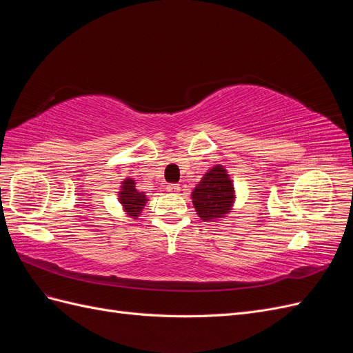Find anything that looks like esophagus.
Listing matches in <instances>:
<instances>
[{
    "instance_id": "esophagus-1",
    "label": "esophagus",
    "mask_w": 353,
    "mask_h": 353,
    "mask_svg": "<svg viewBox=\"0 0 353 353\" xmlns=\"http://www.w3.org/2000/svg\"><path fill=\"white\" fill-rule=\"evenodd\" d=\"M168 191L169 193H178V191H181V187L179 184H170L168 185Z\"/></svg>"
}]
</instances>
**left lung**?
Here are the masks:
<instances>
[{
	"label": "left lung",
	"instance_id": "8db88e82",
	"mask_svg": "<svg viewBox=\"0 0 353 353\" xmlns=\"http://www.w3.org/2000/svg\"><path fill=\"white\" fill-rule=\"evenodd\" d=\"M191 200L200 219L215 222L225 218L236 203V188L228 170L222 165L212 166L194 187Z\"/></svg>",
	"mask_w": 353,
	"mask_h": 353
}]
</instances>
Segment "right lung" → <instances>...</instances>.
I'll use <instances>...</instances> for the list:
<instances>
[{"instance_id":"right-lung-1","label":"right lung","mask_w":353,"mask_h":353,"mask_svg":"<svg viewBox=\"0 0 353 353\" xmlns=\"http://www.w3.org/2000/svg\"><path fill=\"white\" fill-rule=\"evenodd\" d=\"M135 184L134 178L126 176L121 183L119 191H117V200H119L122 210L128 216L138 219L148 201V197L145 196V191H140Z\"/></svg>"}]
</instances>
